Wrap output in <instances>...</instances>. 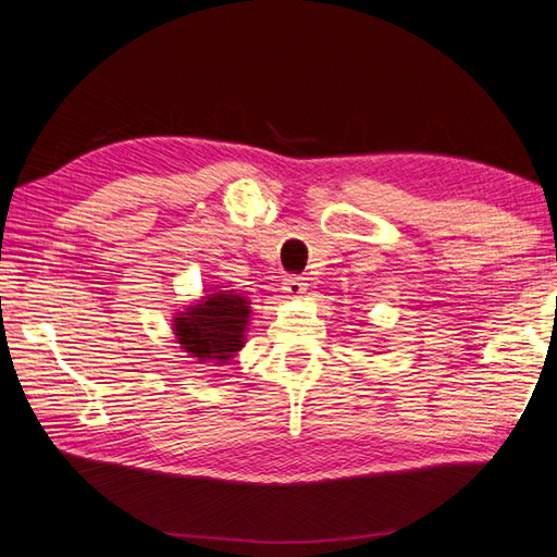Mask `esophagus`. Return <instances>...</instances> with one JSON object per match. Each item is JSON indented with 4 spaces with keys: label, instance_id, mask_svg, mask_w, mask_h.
Masks as SVG:
<instances>
[{
    "label": "esophagus",
    "instance_id": "esophagus-1",
    "mask_svg": "<svg viewBox=\"0 0 557 557\" xmlns=\"http://www.w3.org/2000/svg\"><path fill=\"white\" fill-rule=\"evenodd\" d=\"M307 288H309L307 278H301V276H288V278H283V290H285V295H288V297L305 295Z\"/></svg>",
    "mask_w": 557,
    "mask_h": 557
}]
</instances>
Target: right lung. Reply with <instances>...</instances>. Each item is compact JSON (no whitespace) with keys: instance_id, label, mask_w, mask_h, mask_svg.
<instances>
[{"instance_id":"right-lung-1","label":"right lung","mask_w":557,"mask_h":557,"mask_svg":"<svg viewBox=\"0 0 557 557\" xmlns=\"http://www.w3.org/2000/svg\"><path fill=\"white\" fill-rule=\"evenodd\" d=\"M172 325L183 352L199 364L215 362V367H223L246 344L250 299L234 290H207L195 305L176 311Z\"/></svg>"}]
</instances>
